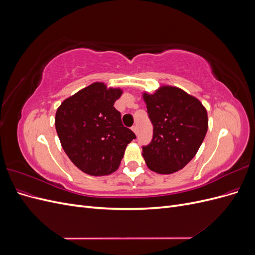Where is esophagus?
Listing matches in <instances>:
<instances>
[{
  "instance_id": "esophagus-1",
  "label": "esophagus",
  "mask_w": 255,
  "mask_h": 255,
  "mask_svg": "<svg viewBox=\"0 0 255 255\" xmlns=\"http://www.w3.org/2000/svg\"><path fill=\"white\" fill-rule=\"evenodd\" d=\"M132 129H133V132H134L135 134H137V130H138L137 126H133V127H132Z\"/></svg>"
}]
</instances>
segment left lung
<instances>
[{
  "mask_svg": "<svg viewBox=\"0 0 255 255\" xmlns=\"http://www.w3.org/2000/svg\"><path fill=\"white\" fill-rule=\"evenodd\" d=\"M153 137L142 145V155L152 171L170 174L194 158L207 132V113L198 99L184 90L165 86L143 95Z\"/></svg>",
  "mask_w": 255,
  "mask_h": 255,
  "instance_id": "8db88e82",
  "label": "left lung"
}]
</instances>
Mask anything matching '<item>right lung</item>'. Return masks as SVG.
<instances>
[{
  "label": "right lung",
  "instance_id": "add662e5",
  "mask_svg": "<svg viewBox=\"0 0 255 255\" xmlns=\"http://www.w3.org/2000/svg\"><path fill=\"white\" fill-rule=\"evenodd\" d=\"M121 94L94 83L58 107L55 128L61 146L85 173L100 176L117 170L127 145L136 138L114 107Z\"/></svg>",
  "mask_w": 255,
  "mask_h": 255
}]
</instances>
